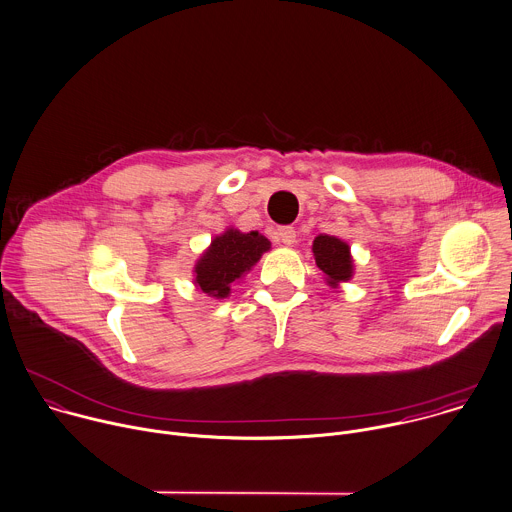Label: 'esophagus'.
<instances>
[{
	"mask_svg": "<svg viewBox=\"0 0 512 512\" xmlns=\"http://www.w3.org/2000/svg\"><path fill=\"white\" fill-rule=\"evenodd\" d=\"M278 238L282 240V244L292 246L296 242V230L292 226H282L278 228Z\"/></svg>",
	"mask_w": 512,
	"mask_h": 512,
	"instance_id": "34e87169",
	"label": "esophagus"
}]
</instances>
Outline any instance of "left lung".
I'll use <instances>...</instances> for the list:
<instances>
[{
  "mask_svg": "<svg viewBox=\"0 0 512 512\" xmlns=\"http://www.w3.org/2000/svg\"><path fill=\"white\" fill-rule=\"evenodd\" d=\"M312 254L330 288H340V284L348 282L354 276L350 246L338 236L318 234L312 242Z\"/></svg>",
  "mask_w": 512,
  "mask_h": 512,
  "instance_id": "left-lung-1",
  "label": "left lung"
}]
</instances>
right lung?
I'll list each match as a JSON object with an SVG mask.
<instances>
[{
    "mask_svg": "<svg viewBox=\"0 0 512 512\" xmlns=\"http://www.w3.org/2000/svg\"><path fill=\"white\" fill-rule=\"evenodd\" d=\"M270 248V240L258 230L240 232L230 226L214 236L196 260L194 286L216 300H224L230 296L232 284L242 280Z\"/></svg>",
    "mask_w": 512,
    "mask_h": 512,
    "instance_id": "right-lung-1",
    "label": "right lung"
}]
</instances>
